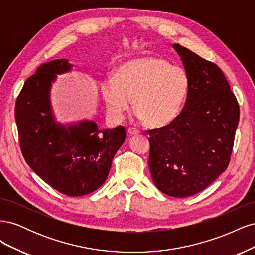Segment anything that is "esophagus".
Segmentation results:
<instances>
[{"label":"esophagus","instance_id":"esophagus-1","mask_svg":"<svg viewBox=\"0 0 255 255\" xmlns=\"http://www.w3.org/2000/svg\"><path fill=\"white\" fill-rule=\"evenodd\" d=\"M128 135H130V136H134V135H138L140 132H139V130H138L137 128H129L128 129Z\"/></svg>","mask_w":255,"mask_h":255}]
</instances>
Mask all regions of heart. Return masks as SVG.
Masks as SVG:
<instances>
[{"label": "heart", "instance_id": "1", "mask_svg": "<svg viewBox=\"0 0 255 255\" xmlns=\"http://www.w3.org/2000/svg\"><path fill=\"white\" fill-rule=\"evenodd\" d=\"M189 89L181 66L156 55H141L121 63L114 80L103 81L102 97L109 113L120 118L130 107L145 126L160 127L179 114Z\"/></svg>", "mask_w": 255, "mask_h": 255}]
</instances>
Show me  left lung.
I'll list each match as a JSON object with an SVG mask.
<instances>
[{"label": "left lung", "instance_id": "left-lung-1", "mask_svg": "<svg viewBox=\"0 0 255 255\" xmlns=\"http://www.w3.org/2000/svg\"><path fill=\"white\" fill-rule=\"evenodd\" d=\"M189 78L184 109L167 126L148 130L149 168L164 194L186 198L206 188L226 170L239 120L235 95L221 69L173 44Z\"/></svg>", "mask_w": 255, "mask_h": 255}]
</instances>
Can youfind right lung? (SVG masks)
<instances>
[{
	"label": "right lung",
	"mask_w": 255,
	"mask_h": 255,
	"mask_svg": "<svg viewBox=\"0 0 255 255\" xmlns=\"http://www.w3.org/2000/svg\"><path fill=\"white\" fill-rule=\"evenodd\" d=\"M71 69L66 58L38 67L23 85L14 116L27 165L61 194L81 197L102 186L127 135L122 126L100 129L95 121L65 126L54 120L51 85L57 74Z\"/></svg>",
	"instance_id": "add662e5"
}]
</instances>
